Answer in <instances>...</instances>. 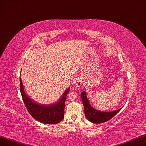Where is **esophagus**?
Returning <instances> with one entry per match:
<instances>
[{
	"label": "esophagus",
	"mask_w": 146,
	"mask_h": 146,
	"mask_svg": "<svg viewBox=\"0 0 146 146\" xmlns=\"http://www.w3.org/2000/svg\"><path fill=\"white\" fill-rule=\"evenodd\" d=\"M75 84L77 86H80L82 84V81L80 78H77L75 80Z\"/></svg>",
	"instance_id": "obj_1"
}]
</instances>
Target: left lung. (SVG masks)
Segmentation results:
<instances>
[{
    "mask_svg": "<svg viewBox=\"0 0 146 146\" xmlns=\"http://www.w3.org/2000/svg\"><path fill=\"white\" fill-rule=\"evenodd\" d=\"M81 98L82 101L83 105L84 107V113L87 118L93 123H100L106 122L110 120L116 114L118 113L121 109L113 112H103L101 111L97 110L93 108L90 105L89 102L87 98L86 92L85 91L81 93Z\"/></svg>",
    "mask_w": 146,
    "mask_h": 146,
    "instance_id": "8db88e82",
    "label": "left lung"
}]
</instances>
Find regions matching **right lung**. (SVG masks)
<instances>
[{
	"mask_svg": "<svg viewBox=\"0 0 146 146\" xmlns=\"http://www.w3.org/2000/svg\"><path fill=\"white\" fill-rule=\"evenodd\" d=\"M19 80L20 91L24 103L33 118L40 122L48 124H56L64 119L65 102L66 96L70 90L69 87L62 96L58 102L50 105H40L31 101L26 95L21 77Z\"/></svg>",
	"mask_w": 146,
	"mask_h": 146,
	"instance_id": "obj_1",
	"label": "right lung"
}]
</instances>
